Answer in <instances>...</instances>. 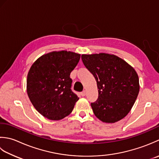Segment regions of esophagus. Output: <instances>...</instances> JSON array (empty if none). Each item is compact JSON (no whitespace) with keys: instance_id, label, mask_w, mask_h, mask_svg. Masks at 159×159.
Wrapping results in <instances>:
<instances>
[{"instance_id":"obj_1","label":"esophagus","mask_w":159,"mask_h":159,"mask_svg":"<svg viewBox=\"0 0 159 159\" xmlns=\"http://www.w3.org/2000/svg\"><path fill=\"white\" fill-rule=\"evenodd\" d=\"M81 95H82V97H84L86 95V90H83V91L81 93Z\"/></svg>"}]
</instances>
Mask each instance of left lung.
<instances>
[{
  "label": "left lung",
  "instance_id": "obj_1",
  "mask_svg": "<svg viewBox=\"0 0 159 159\" xmlns=\"http://www.w3.org/2000/svg\"><path fill=\"white\" fill-rule=\"evenodd\" d=\"M82 59L98 85V99L91 103L94 114L108 124L124 119L133 106L140 89L134 68L113 54H82Z\"/></svg>",
  "mask_w": 159,
  "mask_h": 159
}]
</instances>
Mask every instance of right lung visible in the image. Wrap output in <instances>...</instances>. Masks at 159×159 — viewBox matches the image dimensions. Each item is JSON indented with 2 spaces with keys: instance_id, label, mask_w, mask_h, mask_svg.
Returning <instances> with one entry per match:
<instances>
[{
  "instance_id": "add662e5",
  "label": "right lung",
  "mask_w": 159,
  "mask_h": 159,
  "mask_svg": "<svg viewBox=\"0 0 159 159\" xmlns=\"http://www.w3.org/2000/svg\"><path fill=\"white\" fill-rule=\"evenodd\" d=\"M80 54L60 51L44 54L29 70L27 92L36 111L50 120L58 121L70 114L79 98L70 89V74Z\"/></svg>"
}]
</instances>
